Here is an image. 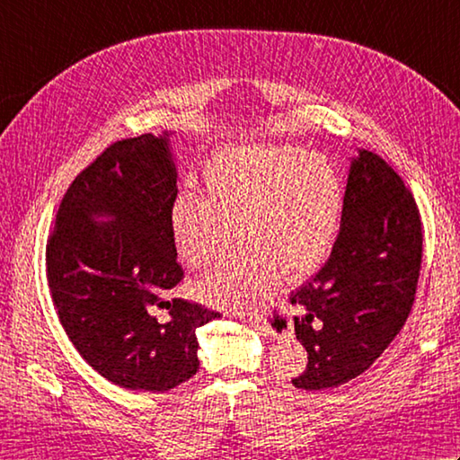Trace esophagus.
<instances>
[{"instance_id": "esophagus-1", "label": "esophagus", "mask_w": 460, "mask_h": 460, "mask_svg": "<svg viewBox=\"0 0 460 460\" xmlns=\"http://www.w3.org/2000/svg\"><path fill=\"white\" fill-rule=\"evenodd\" d=\"M237 316L239 318H245V314H243V312H237ZM251 322H257V326H261L262 330L267 332V334H270V336H280V334H287L288 332V328L290 326H285L282 330H275V326H272V322L270 320H267L265 316H259V314H255V316H247Z\"/></svg>"}]
</instances>
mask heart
<instances>
[{"mask_svg":"<svg viewBox=\"0 0 460 460\" xmlns=\"http://www.w3.org/2000/svg\"><path fill=\"white\" fill-rule=\"evenodd\" d=\"M205 195L183 191L170 213L173 249L201 269L237 241L247 249L195 280L209 305L243 310L265 300L285 272H314L336 239L344 188L324 155L290 146H241L221 152L203 170Z\"/></svg>","mask_w":460,"mask_h":460,"instance_id":"obj_1","label":"heart"}]
</instances>
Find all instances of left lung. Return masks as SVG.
Masks as SVG:
<instances>
[{
  "label": "left lung",
  "instance_id": "8db88e82",
  "mask_svg": "<svg viewBox=\"0 0 460 460\" xmlns=\"http://www.w3.org/2000/svg\"><path fill=\"white\" fill-rule=\"evenodd\" d=\"M421 259V215L411 191L385 160L359 150L330 257L290 292L296 340L308 351L295 387L341 385L384 354L411 312Z\"/></svg>",
  "mask_w": 460,
  "mask_h": 460
}]
</instances>
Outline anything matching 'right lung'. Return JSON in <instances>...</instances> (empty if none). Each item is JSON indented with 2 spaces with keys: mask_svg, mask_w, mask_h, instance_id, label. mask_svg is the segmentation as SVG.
Returning a JSON list of instances; mask_svg holds the SVG:
<instances>
[{
  "mask_svg": "<svg viewBox=\"0 0 460 460\" xmlns=\"http://www.w3.org/2000/svg\"><path fill=\"white\" fill-rule=\"evenodd\" d=\"M168 132L111 144L68 185L47 241V282L68 340L114 385L168 392L199 369L195 330L219 312L183 298L170 231L178 172ZM106 217L109 222H99ZM169 310L160 323L153 312Z\"/></svg>",
  "mask_w": 460,
  "mask_h": 460,
  "instance_id": "add662e5",
  "label": "right lung"
}]
</instances>
